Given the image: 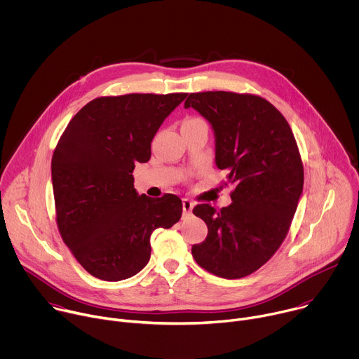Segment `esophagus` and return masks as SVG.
I'll list each match as a JSON object with an SVG mask.
<instances>
[{
	"mask_svg": "<svg viewBox=\"0 0 359 359\" xmlns=\"http://www.w3.org/2000/svg\"><path fill=\"white\" fill-rule=\"evenodd\" d=\"M193 206H194V203H193L191 200H189V198H183V213H184L186 216H189V215L191 213Z\"/></svg>",
	"mask_w": 359,
	"mask_h": 359,
	"instance_id": "34e87169",
	"label": "esophagus"
}]
</instances>
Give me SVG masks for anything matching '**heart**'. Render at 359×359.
I'll return each mask as SVG.
<instances>
[{
  "instance_id": "b5f03b06",
  "label": "heart",
  "mask_w": 359,
  "mask_h": 359,
  "mask_svg": "<svg viewBox=\"0 0 359 359\" xmlns=\"http://www.w3.org/2000/svg\"><path fill=\"white\" fill-rule=\"evenodd\" d=\"M201 119H197V118H186L183 121V125H189V123H196V122H200Z\"/></svg>"
}]
</instances>
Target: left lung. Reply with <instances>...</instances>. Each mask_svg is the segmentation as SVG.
Listing matches in <instances>:
<instances>
[{
    "mask_svg": "<svg viewBox=\"0 0 359 359\" xmlns=\"http://www.w3.org/2000/svg\"><path fill=\"white\" fill-rule=\"evenodd\" d=\"M184 108L212 125L216 166L234 186L230 206L193 209L209 233L191 254L215 276L245 277L273 257L295 215L304 184L297 142L285 118L260 96L198 92L189 95Z\"/></svg>",
    "mask_w": 359,
    "mask_h": 359,
    "instance_id": "left-lung-1",
    "label": "left lung"
}]
</instances>
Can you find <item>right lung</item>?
<instances>
[{
    "instance_id": "add662e5",
    "label": "right lung",
    "mask_w": 359,
    "mask_h": 359,
    "mask_svg": "<svg viewBox=\"0 0 359 359\" xmlns=\"http://www.w3.org/2000/svg\"><path fill=\"white\" fill-rule=\"evenodd\" d=\"M187 93L96 97L64 130L50 163L57 223L64 243L93 277L121 281L150 259V236L182 217L175 194L153 198L133 187L135 165Z\"/></svg>"
}]
</instances>
